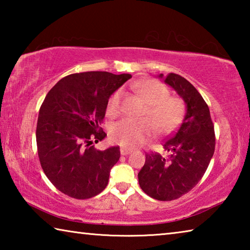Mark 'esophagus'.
Masks as SVG:
<instances>
[{
  "label": "esophagus",
  "mask_w": 250,
  "mask_h": 250,
  "mask_svg": "<svg viewBox=\"0 0 250 250\" xmlns=\"http://www.w3.org/2000/svg\"><path fill=\"white\" fill-rule=\"evenodd\" d=\"M120 153H121V155H128V154L131 153V150L125 149V147H121Z\"/></svg>",
  "instance_id": "34e87169"
}]
</instances>
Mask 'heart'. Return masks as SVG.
I'll use <instances>...</instances> for the list:
<instances>
[{
    "mask_svg": "<svg viewBox=\"0 0 250 250\" xmlns=\"http://www.w3.org/2000/svg\"><path fill=\"white\" fill-rule=\"evenodd\" d=\"M135 89L147 104L145 118L151 119L161 133H168L174 130L184 116V105L182 101L171 98L167 88L162 83L146 79L135 84ZM124 96L121 89L110 96L107 104V115L116 117L120 112V104ZM154 134V126L150 121H135L122 119L112 125L110 138L121 146L134 149L150 140Z\"/></svg>",
    "mask_w": 250,
    "mask_h": 250,
    "instance_id": "obj_1",
    "label": "heart"
}]
</instances>
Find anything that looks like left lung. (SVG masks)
I'll return each mask as SVG.
<instances>
[{
  "label": "left lung",
  "instance_id": "8db88e82",
  "mask_svg": "<svg viewBox=\"0 0 250 250\" xmlns=\"http://www.w3.org/2000/svg\"><path fill=\"white\" fill-rule=\"evenodd\" d=\"M164 83L184 100L186 112L180 128L163 143L168 154H146L138 179L152 198L173 201L191 191L204 175L215 151V132L208 105L191 83L173 73Z\"/></svg>",
  "mask_w": 250,
  "mask_h": 250
}]
</instances>
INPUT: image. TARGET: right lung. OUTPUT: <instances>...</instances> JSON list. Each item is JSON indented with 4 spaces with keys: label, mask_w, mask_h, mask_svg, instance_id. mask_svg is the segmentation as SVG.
<instances>
[{
    "label": "right lung",
    "mask_w": 250,
    "mask_h": 250,
    "mask_svg": "<svg viewBox=\"0 0 250 250\" xmlns=\"http://www.w3.org/2000/svg\"><path fill=\"white\" fill-rule=\"evenodd\" d=\"M132 76L86 71L66 76L45 97L36 126L42 168L62 193L77 200L98 195L119 161L120 147L97 150L107 134L100 128L113 92Z\"/></svg>",
    "instance_id": "1"
}]
</instances>
